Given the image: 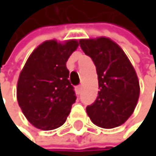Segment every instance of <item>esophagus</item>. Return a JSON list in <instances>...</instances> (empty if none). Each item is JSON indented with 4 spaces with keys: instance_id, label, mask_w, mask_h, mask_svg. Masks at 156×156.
Returning a JSON list of instances; mask_svg holds the SVG:
<instances>
[{
    "instance_id": "1",
    "label": "esophagus",
    "mask_w": 156,
    "mask_h": 156,
    "mask_svg": "<svg viewBox=\"0 0 156 156\" xmlns=\"http://www.w3.org/2000/svg\"><path fill=\"white\" fill-rule=\"evenodd\" d=\"M81 91H82V86H81V85H78V86L76 87V92H77V94H80V93H81Z\"/></svg>"
}]
</instances>
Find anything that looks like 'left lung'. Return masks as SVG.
<instances>
[{
	"instance_id": "left-lung-1",
	"label": "left lung",
	"mask_w": 156,
	"mask_h": 156,
	"mask_svg": "<svg viewBox=\"0 0 156 156\" xmlns=\"http://www.w3.org/2000/svg\"><path fill=\"white\" fill-rule=\"evenodd\" d=\"M79 44L96 65L100 89L95 102L86 108L89 117L98 127H118L137 105L140 84L136 71L123 50L108 38L83 39Z\"/></svg>"
}]
</instances>
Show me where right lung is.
<instances>
[{
    "mask_svg": "<svg viewBox=\"0 0 156 156\" xmlns=\"http://www.w3.org/2000/svg\"><path fill=\"white\" fill-rule=\"evenodd\" d=\"M77 40L46 41L34 51L19 74L16 94L23 114L33 126L54 130L66 121L76 101L66 61Z\"/></svg>",
    "mask_w": 156,
    "mask_h": 156,
    "instance_id": "right-lung-1",
    "label": "right lung"
}]
</instances>
